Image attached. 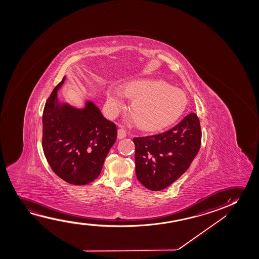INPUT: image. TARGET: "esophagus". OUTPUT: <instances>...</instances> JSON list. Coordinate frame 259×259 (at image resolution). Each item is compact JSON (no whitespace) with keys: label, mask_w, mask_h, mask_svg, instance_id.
<instances>
[{"label":"esophagus","mask_w":259,"mask_h":259,"mask_svg":"<svg viewBox=\"0 0 259 259\" xmlns=\"http://www.w3.org/2000/svg\"><path fill=\"white\" fill-rule=\"evenodd\" d=\"M124 137H126V131L124 130V128H119L118 130H117V138L123 139Z\"/></svg>","instance_id":"obj_1"}]
</instances>
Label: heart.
<instances>
[{"mask_svg": "<svg viewBox=\"0 0 259 259\" xmlns=\"http://www.w3.org/2000/svg\"><path fill=\"white\" fill-rule=\"evenodd\" d=\"M124 94L134 100L131 113L136 124L148 131H156L174 123L183 113L188 98L183 91L165 82L136 80L124 88ZM108 108L117 113L124 104L119 88L111 87L107 92Z\"/></svg>", "mask_w": 259, "mask_h": 259, "instance_id": "b5f03b06", "label": "heart"}]
</instances>
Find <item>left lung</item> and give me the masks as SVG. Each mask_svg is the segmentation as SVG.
<instances>
[{"mask_svg":"<svg viewBox=\"0 0 259 259\" xmlns=\"http://www.w3.org/2000/svg\"><path fill=\"white\" fill-rule=\"evenodd\" d=\"M201 140L200 121L195 113L164 133L134 138L139 181L152 191L168 188L189 168Z\"/></svg>","mask_w":259,"mask_h":259,"instance_id":"left-lung-1","label":"left lung"}]
</instances>
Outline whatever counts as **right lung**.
<instances>
[{
	"mask_svg": "<svg viewBox=\"0 0 259 259\" xmlns=\"http://www.w3.org/2000/svg\"><path fill=\"white\" fill-rule=\"evenodd\" d=\"M65 76L47 100L42 115V148L58 177L72 185H85L99 176L117 126L88 101L84 109L58 103L57 91Z\"/></svg>",
	"mask_w": 259,
	"mask_h": 259,
	"instance_id": "obj_1",
	"label": "right lung"
}]
</instances>
